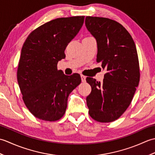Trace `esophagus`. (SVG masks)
<instances>
[{
	"mask_svg": "<svg viewBox=\"0 0 155 155\" xmlns=\"http://www.w3.org/2000/svg\"><path fill=\"white\" fill-rule=\"evenodd\" d=\"M81 81L83 83H84V82H86V77L85 76H84L83 74H81Z\"/></svg>",
	"mask_w": 155,
	"mask_h": 155,
	"instance_id": "esophagus-1",
	"label": "esophagus"
}]
</instances>
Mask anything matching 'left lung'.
<instances>
[{"label":"left lung","instance_id":"left-lung-1","mask_svg":"<svg viewBox=\"0 0 155 155\" xmlns=\"http://www.w3.org/2000/svg\"><path fill=\"white\" fill-rule=\"evenodd\" d=\"M85 25L97 43V62L107 72L103 83L87 77L91 93L87 97L88 113L94 120L110 123L129 106L139 85V58L133 39L123 25L113 20L87 16Z\"/></svg>","mask_w":155,"mask_h":155}]
</instances>
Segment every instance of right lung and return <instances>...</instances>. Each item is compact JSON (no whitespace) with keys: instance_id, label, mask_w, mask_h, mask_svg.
<instances>
[{"instance_id":"add662e5","label":"right lung","mask_w":155,"mask_h":155,"mask_svg":"<svg viewBox=\"0 0 155 155\" xmlns=\"http://www.w3.org/2000/svg\"><path fill=\"white\" fill-rule=\"evenodd\" d=\"M84 20V16L52 20L32 31L23 44L18 83L26 107L39 119L56 121L63 117L69 94L81 83L79 74L65 75L57 64Z\"/></svg>"}]
</instances>
